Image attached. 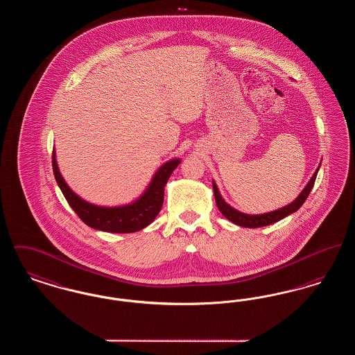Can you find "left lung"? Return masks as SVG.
Wrapping results in <instances>:
<instances>
[{"label": "left lung", "instance_id": "left-lung-1", "mask_svg": "<svg viewBox=\"0 0 355 355\" xmlns=\"http://www.w3.org/2000/svg\"><path fill=\"white\" fill-rule=\"evenodd\" d=\"M320 166H321V164H320ZM320 166L314 171L313 177L310 178V181L306 184L304 190L300 193V196L293 202L288 203V205L281 207V209H277V210L269 211V213H263V214H246V213H242V211L236 210L234 207H232L229 203L222 198L218 187L216 185V182L213 181V190H214V197H216L217 207L220 209V213L227 220L233 222V223H236L238 226H242V227L254 229V227H262V226H268V225H271V223H275V222H278L279 220H284L287 216L295 213L304 205L306 198L309 197V194H310V191H311V189L314 186Z\"/></svg>", "mask_w": 355, "mask_h": 355}]
</instances>
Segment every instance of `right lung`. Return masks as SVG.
<instances>
[{
	"label": "right lung",
	"instance_id": "right-lung-1",
	"mask_svg": "<svg viewBox=\"0 0 355 355\" xmlns=\"http://www.w3.org/2000/svg\"><path fill=\"white\" fill-rule=\"evenodd\" d=\"M51 162L57 185L60 186L70 207L87 226L107 233H135L149 226L158 216L164 203L165 186L173 170L181 164V159L173 158L159 166L154 173L150 184L137 200L119 206H98L85 201L64 180L57 165L54 149Z\"/></svg>",
	"mask_w": 355,
	"mask_h": 355
}]
</instances>
